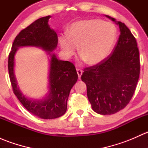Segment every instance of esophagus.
<instances>
[{
    "instance_id": "1",
    "label": "esophagus",
    "mask_w": 148,
    "mask_h": 148,
    "mask_svg": "<svg viewBox=\"0 0 148 148\" xmlns=\"http://www.w3.org/2000/svg\"><path fill=\"white\" fill-rule=\"evenodd\" d=\"M77 74H78V77H79V79L81 78V76L82 74V70H81L80 69H77Z\"/></svg>"
}]
</instances>
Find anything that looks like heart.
<instances>
[{
    "mask_svg": "<svg viewBox=\"0 0 148 148\" xmlns=\"http://www.w3.org/2000/svg\"><path fill=\"white\" fill-rule=\"evenodd\" d=\"M117 38L116 28L110 23L99 19L79 21L72 23L68 34L59 36V42L66 57L79 53L86 64L96 65L111 52Z\"/></svg>",
    "mask_w": 148,
    "mask_h": 148,
    "instance_id": "b5f03b06",
    "label": "heart"
}]
</instances>
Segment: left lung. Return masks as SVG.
<instances>
[{"label": "left lung", "instance_id": "8db88e82", "mask_svg": "<svg viewBox=\"0 0 148 148\" xmlns=\"http://www.w3.org/2000/svg\"><path fill=\"white\" fill-rule=\"evenodd\" d=\"M120 35L113 52L98 64L84 69L82 80L86 85L92 110L112 114L125 108L134 95L140 71L137 41L124 23L116 21Z\"/></svg>", "mask_w": 148, "mask_h": 148}]
</instances>
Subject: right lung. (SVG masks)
Here are the masks:
<instances>
[{
	"label": "right lung",
	"instance_id": "obj_1",
	"mask_svg": "<svg viewBox=\"0 0 148 148\" xmlns=\"http://www.w3.org/2000/svg\"><path fill=\"white\" fill-rule=\"evenodd\" d=\"M50 18L48 16L37 19L21 30L13 41L8 64L13 93L28 112L45 120L57 118L65 114L69 92L78 79L75 66L71 62L59 60L54 53H50L49 95L41 101H31L26 98L17 87L14 75V56L17 49L23 46L40 47L49 53L56 49L58 36L48 24Z\"/></svg>",
	"mask_w": 148,
	"mask_h": 148
}]
</instances>
